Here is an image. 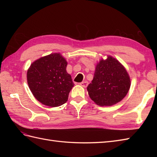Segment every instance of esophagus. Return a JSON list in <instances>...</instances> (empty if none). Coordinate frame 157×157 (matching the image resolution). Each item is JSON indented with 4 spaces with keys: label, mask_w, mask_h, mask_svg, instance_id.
<instances>
[{
    "label": "esophagus",
    "mask_w": 157,
    "mask_h": 157,
    "mask_svg": "<svg viewBox=\"0 0 157 157\" xmlns=\"http://www.w3.org/2000/svg\"><path fill=\"white\" fill-rule=\"evenodd\" d=\"M80 85H81L82 86H83V87H84V88H86V87H87V86H88V82H86V81L82 82L80 83Z\"/></svg>",
    "instance_id": "obj_1"
}]
</instances>
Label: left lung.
<instances>
[{
	"mask_svg": "<svg viewBox=\"0 0 157 157\" xmlns=\"http://www.w3.org/2000/svg\"><path fill=\"white\" fill-rule=\"evenodd\" d=\"M131 85L128 73L115 58L108 56L96 66L94 78L87 87L90 97L96 105L111 106L128 94Z\"/></svg>",
	"mask_w": 157,
	"mask_h": 157,
	"instance_id": "8db88e82",
	"label": "left lung"
}]
</instances>
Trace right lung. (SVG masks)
Listing matches in <instances>:
<instances>
[{"mask_svg": "<svg viewBox=\"0 0 157 157\" xmlns=\"http://www.w3.org/2000/svg\"><path fill=\"white\" fill-rule=\"evenodd\" d=\"M67 62L60 53H52L32 63L27 72L29 88L42 104L56 107L67 101L74 86L67 73Z\"/></svg>", "mask_w": 157, "mask_h": 157, "instance_id": "obj_1", "label": "right lung"}]
</instances>
